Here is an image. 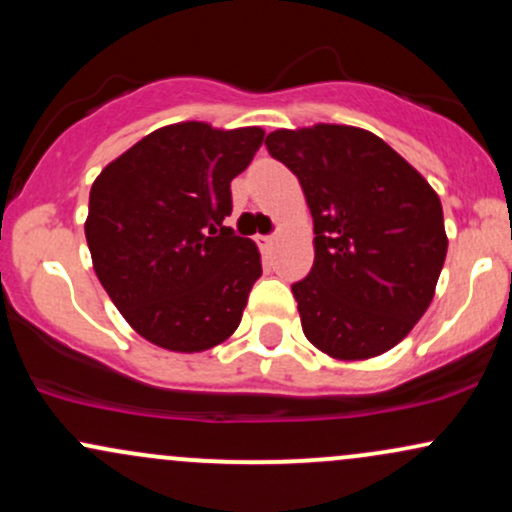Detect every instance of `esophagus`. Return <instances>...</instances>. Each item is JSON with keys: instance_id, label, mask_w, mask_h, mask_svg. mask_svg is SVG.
Returning <instances> with one entry per match:
<instances>
[{"instance_id": "1", "label": "esophagus", "mask_w": 512, "mask_h": 512, "mask_svg": "<svg viewBox=\"0 0 512 512\" xmlns=\"http://www.w3.org/2000/svg\"><path fill=\"white\" fill-rule=\"evenodd\" d=\"M274 245H276V238H274V236H264V238H260V248H262L264 252H272Z\"/></svg>"}]
</instances>
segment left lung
<instances>
[{"instance_id":"left-lung-1","label":"left lung","mask_w":512,"mask_h":512,"mask_svg":"<svg viewBox=\"0 0 512 512\" xmlns=\"http://www.w3.org/2000/svg\"><path fill=\"white\" fill-rule=\"evenodd\" d=\"M264 144L313 214V269L291 284L305 337L344 361L385 354L436 291L448 252L438 195L366 129H276Z\"/></svg>"}]
</instances>
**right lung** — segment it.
I'll use <instances>...</instances> for the list:
<instances>
[{
  "instance_id": "add662e5",
  "label": "right lung",
  "mask_w": 512,
  "mask_h": 512,
  "mask_svg": "<svg viewBox=\"0 0 512 512\" xmlns=\"http://www.w3.org/2000/svg\"><path fill=\"white\" fill-rule=\"evenodd\" d=\"M260 127H161L103 168L88 197L93 269L144 339L204 351L231 337L262 276L250 238L223 226L231 180L262 146Z\"/></svg>"
}]
</instances>
